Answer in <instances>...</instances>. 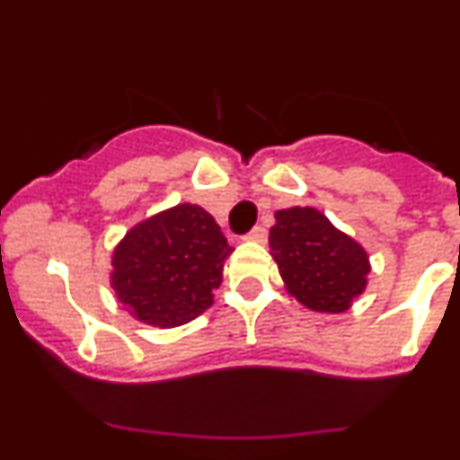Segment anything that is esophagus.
<instances>
[{
	"mask_svg": "<svg viewBox=\"0 0 460 460\" xmlns=\"http://www.w3.org/2000/svg\"><path fill=\"white\" fill-rule=\"evenodd\" d=\"M247 238L253 240V243H264V240H267V229H264L262 225H256L252 231H249Z\"/></svg>",
	"mask_w": 460,
	"mask_h": 460,
	"instance_id": "1",
	"label": "esophagus"
}]
</instances>
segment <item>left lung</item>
<instances>
[{
	"label": "left lung",
	"instance_id": "left-lung-1",
	"mask_svg": "<svg viewBox=\"0 0 460 460\" xmlns=\"http://www.w3.org/2000/svg\"><path fill=\"white\" fill-rule=\"evenodd\" d=\"M269 244L289 294L314 312H345L367 285L365 249L316 208L278 211Z\"/></svg>",
	"mask_w": 460,
	"mask_h": 460
}]
</instances>
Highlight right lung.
<instances>
[{
  "label": "right lung",
  "mask_w": 460,
  "mask_h": 460,
  "mask_svg": "<svg viewBox=\"0 0 460 460\" xmlns=\"http://www.w3.org/2000/svg\"><path fill=\"white\" fill-rule=\"evenodd\" d=\"M231 253L217 222L196 204H178L133 226L113 253V289L137 320L178 327L200 316Z\"/></svg>",
  "instance_id": "obj_1"
}]
</instances>
